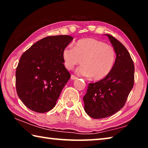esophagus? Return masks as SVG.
<instances>
[{"label": "esophagus", "instance_id": "obj_1", "mask_svg": "<svg viewBox=\"0 0 148 148\" xmlns=\"http://www.w3.org/2000/svg\"><path fill=\"white\" fill-rule=\"evenodd\" d=\"M77 78V77L76 76H74V75H72V76H71V79H72V80L76 79Z\"/></svg>", "mask_w": 148, "mask_h": 148}]
</instances>
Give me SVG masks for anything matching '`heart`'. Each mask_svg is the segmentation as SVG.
<instances>
[{"mask_svg": "<svg viewBox=\"0 0 148 148\" xmlns=\"http://www.w3.org/2000/svg\"><path fill=\"white\" fill-rule=\"evenodd\" d=\"M64 66L71 70L82 63L77 72L82 76L100 80L110 74L116 61L114 47L94 38H87L77 41L76 46H67L62 51Z\"/></svg>", "mask_w": 148, "mask_h": 148, "instance_id": "obj_1", "label": "heart"}]
</instances>
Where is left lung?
Listing matches in <instances>:
<instances>
[{"mask_svg": "<svg viewBox=\"0 0 148 148\" xmlns=\"http://www.w3.org/2000/svg\"><path fill=\"white\" fill-rule=\"evenodd\" d=\"M116 53L114 68L104 79L89 84L84 97V110L94 119H102L116 114L125 106L134 86V65L123 45L107 34Z\"/></svg>", "mask_w": 148, "mask_h": 148, "instance_id": "8db88e82", "label": "left lung"}]
</instances>
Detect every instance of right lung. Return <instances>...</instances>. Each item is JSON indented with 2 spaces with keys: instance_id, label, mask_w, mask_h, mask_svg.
<instances>
[{
  "instance_id": "obj_1",
  "label": "right lung",
  "mask_w": 148,
  "mask_h": 148,
  "mask_svg": "<svg viewBox=\"0 0 148 148\" xmlns=\"http://www.w3.org/2000/svg\"><path fill=\"white\" fill-rule=\"evenodd\" d=\"M73 38L69 35L47 36L24 52L16 71L17 93L32 111L53 109L71 74L64 66L62 51Z\"/></svg>"
}]
</instances>
